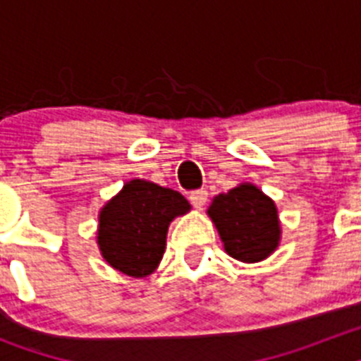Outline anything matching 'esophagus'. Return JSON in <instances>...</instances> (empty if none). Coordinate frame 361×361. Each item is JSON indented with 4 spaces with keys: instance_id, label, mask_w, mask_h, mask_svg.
<instances>
[{
    "instance_id": "1",
    "label": "esophagus",
    "mask_w": 361,
    "mask_h": 361,
    "mask_svg": "<svg viewBox=\"0 0 361 361\" xmlns=\"http://www.w3.org/2000/svg\"><path fill=\"white\" fill-rule=\"evenodd\" d=\"M190 200H191V204L195 206V208H202L204 204H206V200H208V191L206 190L193 191V193L190 195Z\"/></svg>"
}]
</instances>
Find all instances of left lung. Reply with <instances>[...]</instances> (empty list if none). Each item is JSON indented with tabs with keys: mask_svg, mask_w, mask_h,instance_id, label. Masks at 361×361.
Masks as SVG:
<instances>
[{
	"mask_svg": "<svg viewBox=\"0 0 361 361\" xmlns=\"http://www.w3.org/2000/svg\"><path fill=\"white\" fill-rule=\"evenodd\" d=\"M229 257L258 262L276 250L280 224L275 202L253 184H240L213 199L208 209Z\"/></svg>",
	"mask_w": 361,
	"mask_h": 361,
	"instance_id": "left-lung-1",
	"label": "left lung"
}]
</instances>
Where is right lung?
Listing matches in <instances>:
<instances>
[{
	"label": "right lung",
	"mask_w": 361,
	"mask_h": 361,
	"mask_svg": "<svg viewBox=\"0 0 361 361\" xmlns=\"http://www.w3.org/2000/svg\"><path fill=\"white\" fill-rule=\"evenodd\" d=\"M190 212L178 191L130 180L99 216L97 244L104 260L124 275L142 279L161 262L171 220Z\"/></svg>",
	"instance_id": "add662e5"
}]
</instances>
